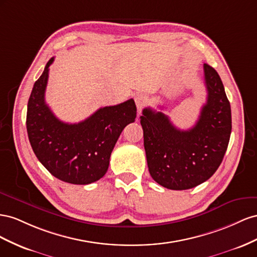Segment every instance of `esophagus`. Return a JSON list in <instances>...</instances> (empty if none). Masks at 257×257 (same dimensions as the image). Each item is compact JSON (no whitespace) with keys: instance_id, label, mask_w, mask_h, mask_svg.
Here are the masks:
<instances>
[{"instance_id":"esophagus-1","label":"esophagus","mask_w":257,"mask_h":257,"mask_svg":"<svg viewBox=\"0 0 257 257\" xmlns=\"http://www.w3.org/2000/svg\"><path fill=\"white\" fill-rule=\"evenodd\" d=\"M135 101H136V104H137V107H138V112L140 113L141 109L143 108V106L145 105L146 103V97L144 96L143 93H138L137 96L135 97Z\"/></svg>"}]
</instances>
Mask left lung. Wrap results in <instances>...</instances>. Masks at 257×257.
Masks as SVG:
<instances>
[{"instance_id":"8db88e82","label":"left lung","mask_w":257,"mask_h":257,"mask_svg":"<svg viewBox=\"0 0 257 257\" xmlns=\"http://www.w3.org/2000/svg\"><path fill=\"white\" fill-rule=\"evenodd\" d=\"M207 102L195 126L181 130L163 112L151 107L140 117L151 177L173 190L209 180L221 165L231 134L230 103L217 72L203 64Z\"/></svg>"}]
</instances>
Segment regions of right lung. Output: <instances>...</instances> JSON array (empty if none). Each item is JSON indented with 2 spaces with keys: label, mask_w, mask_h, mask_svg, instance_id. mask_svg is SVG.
Segmentation results:
<instances>
[{
  "label": "right lung",
  "mask_w": 257,
  "mask_h": 257,
  "mask_svg": "<svg viewBox=\"0 0 257 257\" xmlns=\"http://www.w3.org/2000/svg\"><path fill=\"white\" fill-rule=\"evenodd\" d=\"M33 86L28 102L27 131L35 156L55 178L86 185L106 173L109 157L123 128L134 122V99L99 108L78 123L63 122L45 102L49 65Z\"/></svg>",
  "instance_id": "right-lung-1"
}]
</instances>
